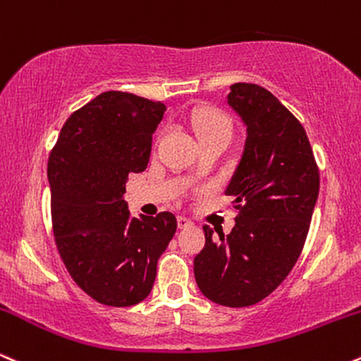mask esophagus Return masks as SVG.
Wrapping results in <instances>:
<instances>
[{
    "mask_svg": "<svg viewBox=\"0 0 361 361\" xmlns=\"http://www.w3.org/2000/svg\"><path fill=\"white\" fill-rule=\"evenodd\" d=\"M177 224H179V228L180 230H185V228H190L192 226V221H190L189 218H184V216H179V218H177Z\"/></svg>",
    "mask_w": 361,
    "mask_h": 361,
    "instance_id": "1",
    "label": "esophagus"
}]
</instances>
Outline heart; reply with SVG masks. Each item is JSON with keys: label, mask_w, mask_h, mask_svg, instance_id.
<instances>
[{"label": "heart", "mask_w": 361, "mask_h": 361, "mask_svg": "<svg viewBox=\"0 0 361 361\" xmlns=\"http://www.w3.org/2000/svg\"><path fill=\"white\" fill-rule=\"evenodd\" d=\"M190 125H192L197 140L221 137L230 142L233 135L231 118L216 108L196 109L190 116Z\"/></svg>", "instance_id": "obj_1"}]
</instances>
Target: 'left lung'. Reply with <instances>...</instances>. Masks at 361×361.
Wrapping results in <instances>:
<instances>
[{"mask_svg": "<svg viewBox=\"0 0 361 361\" xmlns=\"http://www.w3.org/2000/svg\"><path fill=\"white\" fill-rule=\"evenodd\" d=\"M228 104L247 126L243 154L224 194L238 209L230 235L202 226L206 245L194 258L202 294L219 306L247 307L272 294L302 252L319 171L298 118L257 84L230 86Z\"/></svg>", "mask_w": 361, "mask_h": 361, "instance_id": "obj_1", "label": "left lung"}]
</instances>
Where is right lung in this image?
Here are the masks:
<instances>
[{"instance_id": "right-lung-1", "label": "right lung", "mask_w": 361, "mask_h": 361, "mask_svg": "<svg viewBox=\"0 0 361 361\" xmlns=\"http://www.w3.org/2000/svg\"><path fill=\"white\" fill-rule=\"evenodd\" d=\"M165 109L130 92H101L71 114L50 152L55 243L74 282L104 306H135L150 294L177 230L169 211L131 218L123 199L130 173L147 169Z\"/></svg>"}]
</instances>
